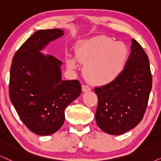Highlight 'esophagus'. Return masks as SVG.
I'll return each instance as SVG.
<instances>
[{
	"instance_id": "obj_1",
	"label": "esophagus",
	"mask_w": 161,
	"mask_h": 161,
	"mask_svg": "<svg viewBox=\"0 0 161 161\" xmlns=\"http://www.w3.org/2000/svg\"><path fill=\"white\" fill-rule=\"evenodd\" d=\"M82 89L84 92H87V91H91V87L89 86H87L86 85H82Z\"/></svg>"
}]
</instances>
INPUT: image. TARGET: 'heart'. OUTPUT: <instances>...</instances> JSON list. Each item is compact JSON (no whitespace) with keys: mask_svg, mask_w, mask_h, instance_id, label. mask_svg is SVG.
<instances>
[{"mask_svg":"<svg viewBox=\"0 0 161 161\" xmlns=\"http://www.w3.org/2000/svg\"><path fill=\"white\" fill-rule=\"evenodd\" d=\"M129 50L123 42L105 36H97L77 44L75 56L85 64L84 76L93 85H104L114 81L122 74L129 58ZM69 68H76V60L68 58Z\"/></svg>","mask_w":161,"mask_h":161,"instance_id":"obj_1","label":"heart"}]
</instances>
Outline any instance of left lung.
Instances as JSON below:
<instances>
[{
    "label": "left lung",
    "mask_w": 161,
    "mask_h": 161,
    "mask_svg": "<svg viewBox=\"0 0 161 161\" xmlns=\"http://www.w3.org/2000/svg\"><path fill=\"white\" fill-rule=\"evenodd\" d=\"M152 86L148 57L141 45L132 39L131 53L122 74L112 82L94 88L98 97L97 125L112 135L137 126L146 112Z\"/></svg>",
    "instance_id": "left-lung-1"
}]
</instances>
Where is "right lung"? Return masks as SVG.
<instances>
[{"mask_svg": "<svg viewBox=\"0 0 161 161\" xmlns=\"http://www.w3.org/2000/svg\"><path fill=\"white\" fill-rule=\"evenodd\" d=\"M63 34L59 29L34 32L16 51L10 68V100L24 125L38 135L58 131L64 110L81 93L79 80H62V62L40 53Z\"/></svg>", "mask_w": 161, "mask_h": 161, "instance_id": "add662e5", "label": "right lung"}]
</instances>
